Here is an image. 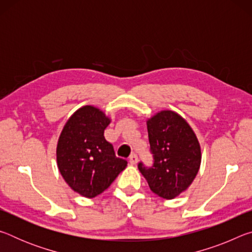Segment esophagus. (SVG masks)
Returning <instances> with one entry per match:
<instances>
[{
    "label": "esophagus",
    "instance_id": "1",
    "mask_svg": "<svg viewBox=\"0 0 252 252\" xmlns=\"http://www.w3.org/2000/svg\"><path fill=\"white\" fill-rule=\"evenodd\" d=\"M129 161H130L131 164H136V163H138V156H136L135 153H132V155L129 158Z\"/></svg>",
    "mask_w": 252,
    "mask_h": 252
}]
</instances>
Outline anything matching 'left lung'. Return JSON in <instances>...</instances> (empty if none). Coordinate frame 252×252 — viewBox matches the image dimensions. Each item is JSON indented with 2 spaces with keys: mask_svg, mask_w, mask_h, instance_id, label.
<instances>
[{
  "mask_svg": "<svg viewBox=\"0 0 252 252\" xmlns=\"http://www.w3.org/2000/svg\"><path fill=\"white\" fill-rule=\"evenodd\" d=\"M153 164L138 168L153 193L174 199L193 182L201 164V149L188 122L174 111L163 110L147 121Z\"/></svg>",
  "mask_w": 252,
  "mask_h": 252,
  "instance_id": "left-lung-1",
  "label": "left lung"
}]
</instances>
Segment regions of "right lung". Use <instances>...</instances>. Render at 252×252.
Returning a JSON list of instances; mask_svg holds the SVG:
<instances>
[{"mask_svg":"<svg viewBox=\"0 0 252 252\" xmlns=\"http://www.w3.org/2000/svg\"><path fill=\"white\" fill-rule=\"evenodd\" d=\"M110 122L103 111L84 105L72 114L60 134L59 171L71 189L85 198H94L108 189L127 164L104 138Z\"/></svg>","mask_w":252,"mask_h":252,"instance_id":"add662e5","label":"right lung"}]
</instances>
